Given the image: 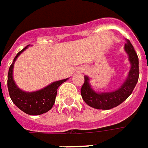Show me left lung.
<instances>
[{
  "mask_svg": "<svg viewBox=\"0 0 148 148\" xmlns=\"http://www.w3.org/2000/svg\"><path fill=\"white\" fill-rule=\"evenodd\" d=\"M130 63L128 76L120 88L113 91L97 92L90 83V77L85 76V82L81 87V94L83 100L91 108L102 110H109L117 107L131 95L138 81L139 68L138 58L130 41L126 40L124 46Z\"/></svg>",
  "mask_w": 148,
  "mask_h": 148,
  "instance_id": "left-lung-1",
  "label": "left lung"
}]
</instances>
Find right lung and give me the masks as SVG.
Wrapping results in <instances>:
<instances>
[{
	"instance_id": "add662e5",
	"label": "right lung",
	"mask_w": 148,
	"mask_h": 148,
	"mask_svg": "<svg viewBox=\"0 0 148 148\" xmlns=\"http://www.w3.org/2000/svg\"><path fill=\"white\" fill-rule=\"evenodd\" d=\"M29 45H30L23 49L20 52L17 53L15 58H14V62H12L8 72L7 86L12 102L23 112L32 116H36L45 113L53 108L58 88L63 82L67 81L68 78L54 81L49 86L44 87L43 89L33 92H26L19 89L17 86L13 76L14 65L18 57L26 49H27Z\"/></svg>"
}]
</instances>
